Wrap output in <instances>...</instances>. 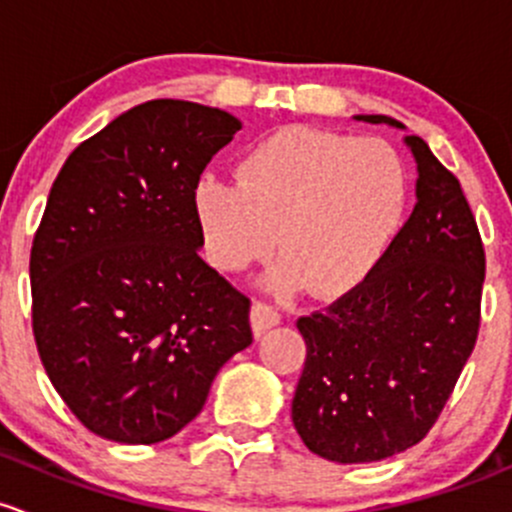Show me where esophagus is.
I'll list each match as a JSON object with an SVG mask.
<instances>
[{
	"label": "esophagus",
	"instance_id": "1",
	"mask_svg": "<svg viewBox=\"0 0 512 512\" xmlns=\"http://www.w3.org/2000/svg\"><path fill=\"white\" fill-rule=\"evenodd\" d=\"M278 323H281V315H278L273 305L254 303V308H251V328H254L256 337H261L266 330L276 328Z\"/></svg>",
	"mask_w": 512,
	"mask_h": 512
}]
</instances>
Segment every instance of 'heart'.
<instances>
[{
    "mask_svg": "<svg viewBox=\"0 0 512 512\" xmlns=\"http://www.w3.org/2000/svg\"><path fill=\"white\" fill-rule=\"evenodd\" d=\"M407 197V170L387 142L286 128L246 152L236 179H199L194 214L221 271H246L278 244L283 261L268 286L305 283L333 298L360 286L387 254Z\"/></svg>",
    "mask_w": 512,
    "mask_h": 512,
    "instance_id": "heart-1",
    "label": "heart"
}]
</instances>
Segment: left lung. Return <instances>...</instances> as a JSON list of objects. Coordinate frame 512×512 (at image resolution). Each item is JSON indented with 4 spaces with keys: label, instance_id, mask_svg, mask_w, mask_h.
<instances>
[{
    "label": "left lung",
    "instance_id": "obj_1",
    "mask_svg": "<svg viewBox=\"0 0 512 512\" xmlns=\"http://www.w3.org/2000/svg\"><path fill=\"white\" fill-rule=\"evenodd\" d=\"M407 130L387 115H355ZM416 204L370 276L328 310L298 320L305 367L291 404L303 444L337 463L412 449L434 426L481 325L486 254L458 179L424 140Z\"/></svg>",
    "mask_w": 512,
    "mask_h": 512
}]
</instances>
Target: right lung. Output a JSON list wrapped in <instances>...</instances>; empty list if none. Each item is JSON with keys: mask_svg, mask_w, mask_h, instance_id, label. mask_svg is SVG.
I'll return each instance as SVG.
<instances>
[{"mask_svg": "<svg viewBox=\"0 0 512 512\" xmlns=\"http://www.w3.org/2000/svg\"><path fill=\"white\" fill-rule=\"evenodd\" d=\"M241 130L226 110L147 100L68 155L29 261L36 350L66 407L118 444L202 412L251 345L249 298L202 261L194 189Z\"/></svg>", "mask_w": 512, "mask_h": 512, "instance_id": "1", "label": "right lung"}]
</instances>
